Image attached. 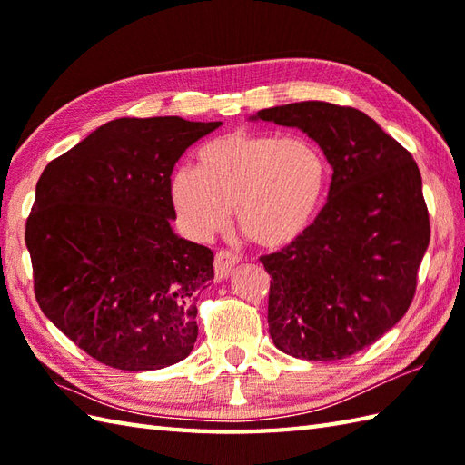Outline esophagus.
Instances as JSON below:
<instances>
[{
    "label": "esophagus",
    "mask_w": 465,
    "mask_h": 465,
    "mask_svg": "<svg viewBox=\"0 0 465 465\" xmlns=\"http://www.w3.org/2000/svg\"><path fill=\"white\" fill-rule=\"evenodd\" d=\"M240 262L238 255H233L232 252L227 250H220L215 253V260H213V272H215V280H225L227 275L232 273L233 265Z\"/></svg>",
    "instance_id": "34e87169"
}]
</instances>
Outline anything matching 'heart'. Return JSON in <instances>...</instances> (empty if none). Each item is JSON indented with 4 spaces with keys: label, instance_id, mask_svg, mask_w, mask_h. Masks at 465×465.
<instances>
[{
    "label": "heart",
    "instance_id": "b5f03b06",
    "mask_svg": "<svg viewBox=\"0 0 465 465\" xmlns=\"http://www.w3.org/2000/svg\"><path fill=\"white\" fill-rule=\"evenodd\" d=\"M328 182V160L305 137L232 132L200 147L195 170H175L170 197L193 238L225 230L233 207L245 238L278 250L308 232Z\"/></svg>",
    "mask_w": 465,
    "mask_h": 465
}]
</instances>
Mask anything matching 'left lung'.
<instances>
[{"mask_svg": "<svg viewBox=\"0 0 465 465\" xmlns=\"http://www.w3.org/2000/svg\"><path fill=\"white\" fill-rule=\"evenodd\" d=\"M255 117L308 134L333 167L308 232L260 258L272 275L270 335L293 358L343 360L391 330L416 295L430 245L418 163L355 107L300 102Z\"/></svg>", "mask_w": 465, "mask_h": 465, "instance_id": "obj_1", "label": "left lung"}]
</instances>
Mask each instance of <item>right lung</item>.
I'll return each instance as SVG.
<instances>
[{"label": "right lung", "instance_id": "obj_1", "mask_svg": "<svg viewBox=\"0 0 465 465\" xmlns=\"http://www.w3.org/2000/svg\"><path fill=\"white\" fill-rule=\"evenodd\" d=\"M222 122L120 117L55 157L25 223L39 308L115 370H162L197 338V295L213 252L177 238L175 162Z\"/></svg>", "mask_w": 465, "mask_h": 465}]
</instances>
